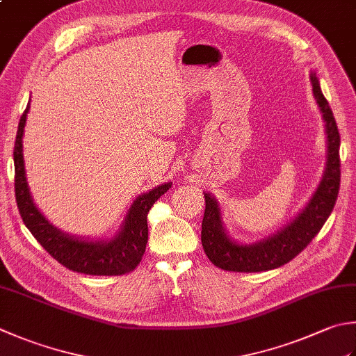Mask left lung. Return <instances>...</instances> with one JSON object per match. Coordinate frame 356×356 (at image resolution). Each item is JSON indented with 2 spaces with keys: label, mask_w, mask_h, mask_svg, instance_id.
I'll use <instances>...</instances> for the list:
<instances>
[{
  "label": "left lung",
  "mask_w": 356,
  "mask_h": 356,
  "mask_svg": "<svg viewBox=\"0 0 356 356\" xmlns=\"http://www.w3.org/2000/svg\"><path fill=\"white\" fill-rule=\"evenodd\" d=\"M313 96L323 113L327 133V164L323 179L307 206L285 227L273 236L252 245H240L234 241L221 221L218 201L211 193H204L206 209L201 223V243L213 265L226 271L259 273L288 264L298 256L324 226L337 203L341 181L339 163V131L337 120L327 99L321 91L316 72L310 74Z\"/></svg>",
  "instance_id": "8db88e82"
}]
</instances>
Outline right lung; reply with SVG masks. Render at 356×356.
<instances>
[{
	"instance_id": "right-lung-1",
	"label": "right lung",
	"mask_w": 356,
	"mask_h": 356,
	"mask_svg": "<svg viewBox=\"0 0 356 356\" xmlns=\"http://www.w3.org/2000/svg\"><path fill=\"white\" fill-rule=\"evenodd\" d=\"M28 111L29 105L26 106L19 119L15 147H13L15 198L26 227L60 265L74 273L91 274V276H120L133 271L144 256L147 238H149L147 213L153 203L170 189L172 183L161 184L133 201L122 226L111 240H90L68 236L44 218L31 197L23 158V131Z\"/></svg>"
}]
</instances>
